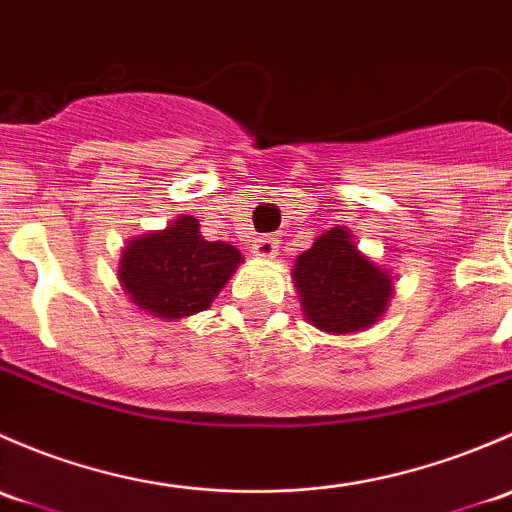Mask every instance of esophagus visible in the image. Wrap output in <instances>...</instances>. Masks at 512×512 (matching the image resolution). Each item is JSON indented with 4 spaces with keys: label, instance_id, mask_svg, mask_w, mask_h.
<instances>
[{
    "label": "esophagus",
    "instance_id": "obj_1",
    "mask_svg": "<svg viewBox=\"0 0 512 512\" xmlns=\"http://www.w3.org/2000/svg\"><path fill=\"white\" fill-rule=\"evenodd\" d=\"M278 251V241L273 239V236H258L254 241V246H251V254L256 258H273Z\"/></svg>",
    "mask_w": 512,
    "mask_h": 512
}]
</instances>
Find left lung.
Wrapping results in <instances>:
<instances>
[{
  "mask_svg": "<svg viewBox=\"0 0 512 512\" xmlns=\"http://www.w3.org/2000/svg\"><path fill=\"white\" fill-rule=\"evenodd\" d=\"M293 286L305 320L328 335L372 328L394 295V276L362 254L345 226L320 234L293 263Z\"/></svg>",
  "mask_w": 512,
  "mask_h": 512,
  "instance_id": "8db88e82",
  "label": "left lung"
}]
</instances>
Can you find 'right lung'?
<instances>
[{
  "label": "right lung",
  "instance_id": "obj_1",
  "mask_svg": "<svg viewBox=\"0 0 512 512\" xmlns=\"http://www.w3.org/2000/svg\"><path fill=\"white\" fill-rule=\"evenodd\" d=\"M239 263L244 256L236 246L207 241L197 217L182 214L165 229L128 241L118 278L142 313L172 323L207 310Z\"/></svg>",
  "mask_w": 512,
  "mask_h": 512
}]
</instances>
